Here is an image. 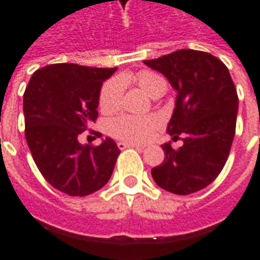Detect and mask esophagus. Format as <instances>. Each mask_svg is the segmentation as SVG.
Wrapping results in <instances>:
<instances>
[{
	"label": "esophagus",
	"mask_w": 260,
	"mask_h": 260,
	"mask_svg": "<svg viewBox=\"0 0 260 260\" xmlns=\"http://www.w3.org/2000/svg\"><path fill=\"white\" fill-rule=\"evenodd\" d=\"M118 145V149H126V147H135V149H138V150H143L145 149V146H142V145H136V143H126V142H118L117 143Z\"/></svg>",
	"instance_id": "34e87169"
}]
</instances>
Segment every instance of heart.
<instances>
[{"mask_svg":"<svg viewBox=\"0 0 260 260\" xmlns=\"http://www.w3.org/2000/svg\"><path fill=\"white\" fill-rule=\"evenodd\" d=\"M135 82L146 91L149 96L160 97L167 90V80L161 75L153 71H141L135 75ZM122 76H115L107 80L100 89L99 107L103 111H114L119 107L122 89ZM157 126V121L153 117H138V115H119L108 122V132L121 141L143 142L152 135Z\"/></svg>","mask_w":260,"mask_h":260,"instance_id":"b5f03b06","label":"heart"}]
</instances>
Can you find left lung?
Returning <instances> with one entry per match:
<instances>
[{
  "label": "left lung",
  "mask_w": 260,
  "mask_h": 260,
  "mask_svg": "<svg viewBox=\"0 0 260 260\" xmlns=\"http://www.w3.org/2000/svg\"><path fill=\"white\" fill-rule=\"evenodd\" d=\"M145 64L169 79L177 90L167 134L184 145L164 143L166 157L152 169L154 182L175 195H189L217 178L235 135L238 94L227 67L212 54L178 50Z\"/></svg>",
  "instance_id": "left-lung-1"
}]
</instances>
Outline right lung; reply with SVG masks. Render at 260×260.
<instances>
[{
  "label": "right lung",
  "mask_w": 260,
  "mask_h": 260,
  "mask_svg": "<svg viewBox=\"0 0 260 260\" xmlns=\"http://www.w3.org/2000/svg\"><path fill=\"white\" fill-rule=\"evenodd\" d=\"M115 69L47 65L26 86L25 136L31 157L48 184L67 195H90L111 178L119 154L117 143L106 138L99 146L80 145L79 135L96 122L103 80Z\"/></svg>",
  "instance_id": "obj_1"
}]
</instances>
